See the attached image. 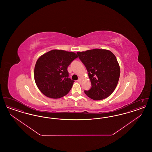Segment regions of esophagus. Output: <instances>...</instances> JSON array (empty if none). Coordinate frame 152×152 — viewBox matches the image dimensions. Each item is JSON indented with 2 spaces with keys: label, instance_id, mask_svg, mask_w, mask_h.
Wrapping results in <instances>:
<instances>
[{
  "label": "esophagus",
  "instance_id": "obj_1",
  "mask_svg": "<svg viewBox=\"0 0 152 152\" xmlns=\"http://www.w3.org/2000/svg\"><path fill=\"white\" fill-rule=\"evenodd\" d=\"M77 82L79 83H81V79L80 78H79V79L77 80Z\"/></svg>",
  "mask_w": 152,
  "mask_h": 152
}]
</instances>
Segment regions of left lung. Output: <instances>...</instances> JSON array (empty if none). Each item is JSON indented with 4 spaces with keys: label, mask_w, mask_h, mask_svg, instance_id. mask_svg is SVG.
<instances>
[{
    "label": "left lung",
    "mask_w": 152,
    "mask_h": 152,
    "mask_svg": "<svg viewBox=\"0 0 152 152\" xmlns=\"http://www.w3.org/2000/svg\"><path fill=\"white\" fill-rule=\"evenodd\" d=\"M77 54L86 66L91 82V88L85 91V94L94 100L108 97L115 91L120 75L115 55L102 49L77 52Z\"/></svg>",
    "instance_id": "obj_1"
}]
</instances>
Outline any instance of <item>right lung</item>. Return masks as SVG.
Instances as JSON below:
<instances>
[{"instance_id":"1","label":"right lung","mask_w":152,"mask_h":152,"mask_svg":"<svg viewBox=\"0 0 152 152\" xmlns=\"http://www.w3.org/2000/svg\"><path fill=\"white\" fill-rule=\"evenodd\" d=\"M77 57L72 52L53 50L37 59L34 79L43 94L52 99H58L68 94L75 81L68 77L67 68Z\"/></svg>"}]
</instances>
